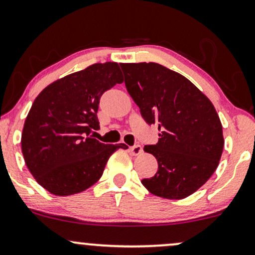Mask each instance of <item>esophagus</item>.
<instances>
[{
	"mask_svg": "<svg viewBox=\"0 0 255 255\" xmlns=\"http://www.w3.org/2000/svg\"><path fill=\"white\" fill-rule=\"evenodd\" d=\"M129 150L133 155H140V154L142 153V148H141L140 144H135V146L130 147Z\"/></svg>",
	"mask_w": 255,
	"mask_h": 255,
	"instance_id": "obj_1",
	"label": "esophagus"
}]
</instances>
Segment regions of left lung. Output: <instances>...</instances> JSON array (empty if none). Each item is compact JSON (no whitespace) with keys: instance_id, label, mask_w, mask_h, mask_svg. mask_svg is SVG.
<instances>
[{"instance_id":"1","label":"left lung","mask_w":255,"mask_h":255,"mask_svg":"<svg viewBox=\"0 0 255 255\" xmlns=\"http://www.w3.org/2000/svg\"><path fill=\"white\" fill-rule=\"evenodd\" d=\"M128 93L148 125L159 127L156 144L144 146L157 161L153 178L142 185L163 199H185L218 168L224 149L222 125L201 90L159 63H120Z\"/></svg>"}]
</instances>
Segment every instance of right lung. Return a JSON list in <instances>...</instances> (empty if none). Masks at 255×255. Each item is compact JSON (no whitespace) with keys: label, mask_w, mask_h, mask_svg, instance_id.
Here are the masks:
<instances>
[{"label":"right lung","mask_w":255,"mask_h":255,"mask_svg":"<svg viewBox=\"0 0 255 255\" xmlns=\"http://www.w3.org/2000/svg\"><path fill=\"white\" fill-rule=\"evenodd\" d=\"M122 82L117 62L94 63L50 83L35 99L22 130V154L31 175L51 194L86 191L101 178L112 154L128 148L90 135L100 127L101 95Z\"/></svg>","instance_id":"add662e5"}]
</instances>
